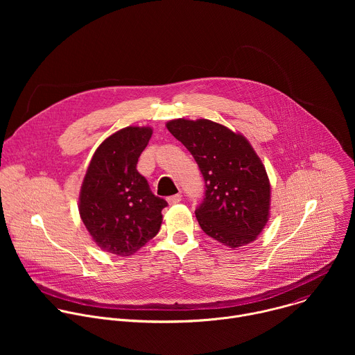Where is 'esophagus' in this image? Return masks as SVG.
Masks as SVG:
<instances>
[{"label":"esophagus","mask_w":355,"mask_h":355,"mask_svg":"<svg viewBox=\"0 0 355 355\" xmlns=\"http://www.w3.org/2000/svg\"><path fill=\"white\" fill-rule=\"evenodd\" d=\"M167 200H168V204H170V205H175V204H180V202H181V193H175V195H171V196H168V198H167Z\"/></svg>","instance_id":"esophagus-1"}]
</instances>
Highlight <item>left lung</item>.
Returning <instances> with one entry per match:
<instances>
[{
  "label": "left lung",
  "mask_w": 355,
  "mask_h": 355,
  "mask_svg": "<svg viewBox=\"0 0 355 355\" xmlns=\"http://www.w3.org/2000/svg\"><path fill=\"white\" fill-rule=\"evenodd\" d=\"M167 129L204 177V199L195 209L200 229L232 248L254 241L268 220L271 188L247 139L208 119H175Z\"/></svg>",
  "instance_id": "1"
}]
</instances>
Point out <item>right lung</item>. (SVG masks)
I'll list each match as a JSON object with an SVG mask.
<instances>
[{"label":"right lung","instance_id":"obj_1","mask_svg":"<svg viewBox=\"0 0 355 355\" xmlns=\"http://www.w3.org/2000/svg\"><path fill=\"white\" fill-rule=\"evenodd\" d=\"M150 128L129 126L105 139L92 156L80 192V216L94 241L116 256H130L162 226L163 198L137 171Z\"/></svg>","mask_w":355,"mask_h":355}]
</instances>
